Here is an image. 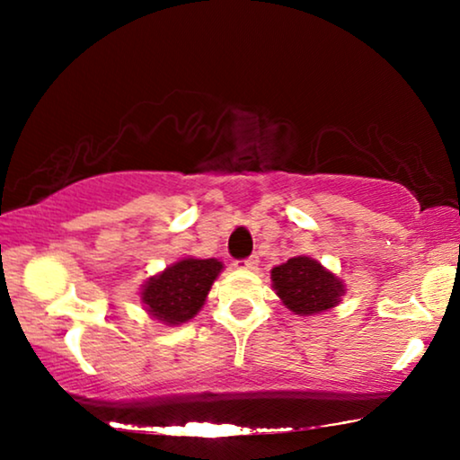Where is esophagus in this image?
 Wrapping results in <instances>:
<instances>
[{"instance_id":"esophagus-1","label":"esophagus","mask_w":460,"mask_h":460,"mask_svg":"<svg viewBox=\"0 0 460 460\" xmlns=\"http://www.w3.org/2000/svg\"><path fill=\"white\" fill-rule=\"evenodd\" d=\"M257 263H260V257L251 255V257H247V260H236L234 268L236 270H255Z\"/></svg>"}]
</instances>
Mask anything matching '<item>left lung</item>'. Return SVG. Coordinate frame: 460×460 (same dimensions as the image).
I'll list each match as a JSON object with an SVG mask.
<instances>
[{
    "mask_svg": "<svg viewBox=\"0 0 460 460\" xmlns=\"http://www.w3.org/2000/svg\"><path fill=\"white\" fill-rule=\"evenodd\" d=\"M272 287L282 304L299 316L335 307L345 293L343 282L312 257H291L272 270Z\"/></svg>",
    "mask_w": 460,
    "mask_h": 460,
    "instance_id": "left-lung-1",
    "label": "left lung"
}]
</instances>
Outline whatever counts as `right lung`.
Wrapping results in <instances>:
<instances>
[{
	"label": "right lung",
	"instance_id": "obj_1",
	"mask_svg": "<svg viewBox=\"0 0 460 460\" xmlns=\"http://www.w3.org/2000/svg\"><path fill=\"white\" fill-rule=\"evenodd\" d=\"M222 268V261L217 260L184 257L146 280L140 293L142 304L150 316L163 324L188 323L203 307Z\"/></svg>",
	"mask_w": 460,
	"mask_h": 460
}]
</instances>
